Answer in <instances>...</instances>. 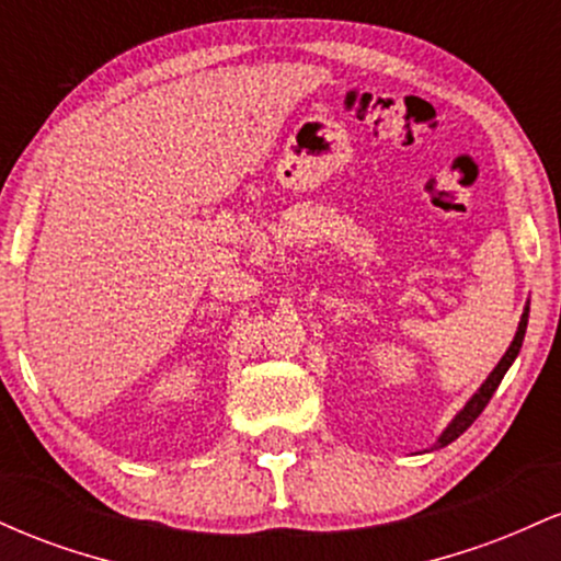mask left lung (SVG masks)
Returning a JSON list of instances; mask_svg holds the SVG:
<instances>
[{
	"instance_id": "8db88e82",
	"label": "left lung",
	"mask_w": 561,
	"mask_h": 561,
	"mask_svg": "<svg viewBox=\"0 0 561 561\" xmlns=\"http://www.w3.org/2000/svg\"><path fill=\"white\" fill-rule=\"evenodd\" d=\"M527 317H530V302H527L525 311H523V317H519V327H517V332H514L512 345L506 347V353H504V356H501V362L495 364V369L491 371V375H488L485 382L480 385V390L474 392L472 398H469V401L465 403V409H461L459 414H456L454 420H450L448 427L443 430L440 437H437V440L433 443V450L446 448L448 443H454L456 437L465 433V430H469V424H472V422L478 420V416L482 414V409H485L488 401H491V398H493V392H495V388H499V385H501V379H504V375L508 371V366H512L514 358L519 356V347H523L525 330H527Z\"/></svg>"
}]
</instances>
